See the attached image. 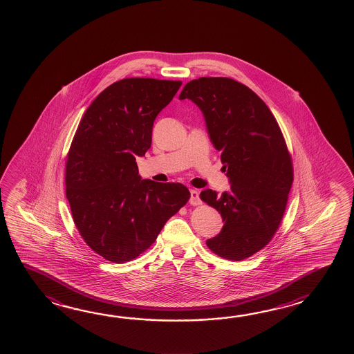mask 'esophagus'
I'll return each instance as SVG.
<instances>
[{
  "label": "esophagus",
  "instance_id": "34e87169",
  "mask_svg": "<svg viewBox=\"0 0 354 354\" xmlns=\"http://www.w3.org/2000/svg\"><path fill=\"white\" fill-rule=\"evenodd\" d=\"M189 194H191V197H189V203L191 205H194V206L201 205V200H200V195H198L197 189H191Z\"/></svg>",
  "mask_w": 354,
  "mask_h": 354
}]
</instances>
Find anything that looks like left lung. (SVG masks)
<instances>
[{
  "mask_svg": "<svg viewBox=\"0 0 354 354\" xmlns=\"http://www.w3.org/2000/svg\"><path fill=\"white\" fill-rule=\"evenodd\" d=\"M203 111L211 142L220 151L230 188L200 198L220 212L224 226L206 241L212 253L241 261L263 249L279 230L294 182L292 158L268 106L245 84L227 77H201L180 100Z\"/></svg>",
  "mask_w": 354,
  "mask_h": 354,
  "instance_id": "1",
  "label": "left lung"
}]
</instances>
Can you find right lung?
Wrapping results in <instances>:
<instances>
[{
	"label": "right lung",
	"mask_w": 354,
	"mask_h": 354,
	"mask_svg": "<svg viewBox=\"0 0 354 354\" xmlns=\"http://www.w3.org/2000/svg\"><path fill=\"white\" fill-rule=\"evenodd\" d=\"M180 81L124 78L88 106L66 160V196L83 241L113 263L136 259L189 200L182 183L142 180L136 157Z\"/></svg>",
	"instance_id": "1"
}]
</instances>
